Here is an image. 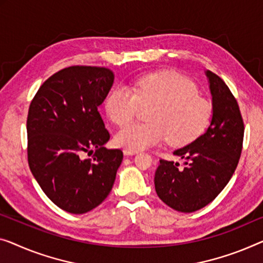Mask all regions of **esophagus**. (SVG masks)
<instances>
[{"label": "esophagus", "instance_id": "obj_1", "mask_svg": "<svg viewBox=\"0 0 263 263\" xmlns=\"http://www.w3.org/2000/svg\"><path fill=\"white\" fill-rule=\"evenodd\" d=\"M125 156H133L137 154V151H132V150H127V148H125V150L123 151Z\"/></svg>", "mask_w": 263, "mask_h": 263}]
</instances>
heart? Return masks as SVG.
Returning a JSON list of instances; mask_svg holds the SVG:
<instances>
[{"mask_svg": "<svg viewBox=\"0 0 263 263\" xmlns=\"http://www.w3.org/2000/svg\"><path fill=\"white\" fill-rule=\"evenodd\" d=\"M193 81L176 72L146 74L136 82L135 93L124 85L115 87L105 101L108 118L117 125L130 123L140 108H148V123L128 124L116 133L120 147L138 151L167 138L176 146L190 144L209 126L213 107L198 96Z\"/></svg>", "mask_w": 263, "mask_h": 263, "instance_id": "heart-1", "label": "heart"}]
</instances>
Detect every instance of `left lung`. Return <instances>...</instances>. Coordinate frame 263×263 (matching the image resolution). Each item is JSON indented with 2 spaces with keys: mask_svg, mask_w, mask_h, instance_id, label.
Returning <instances> with one entry per match:
<instances>
[{
  "mask_svg": "<svg viewBox=\"0 0 263 263\" xmlns=\"http://www.w3.org/2000/svg\"><path fill=\"white\" fill-rule=\"evenodd\" d=\"M213 97V118L204 135L174 151L184 162L160 159L155 174L158 197L172 209L194 213L213 202L232 178L241 157L245 125L228 86L205 70Z\"/></svg>",
  "mask_w": 263,
  "mask_h": 263,
  "instance_id": "8db88e82",
  "label": "left lung"
}]
</instances>
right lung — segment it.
I'll use <instances>...</instances> for the list:
<instances>
[{
	"mask_svg": "<svg viewBox=\"0 0 263 263\" xmlns=\"http://www.w3.org/2000/svg\"><path fill=\"white\" fill-rule=\"evenodd\" d=\"M113 81L108 68L72 66L48 78L30 103V171L47 197L67 213L85 214L103 203L123 160V151L104 146L109 133L98 111ZM85 153L93 155L85 159Z\"/></svg>",
	"mask_w": 263,
	"mask_h": 263,
	"instance_id": "right-lung-1",
	"label": "right lung"
}]
</instances>
